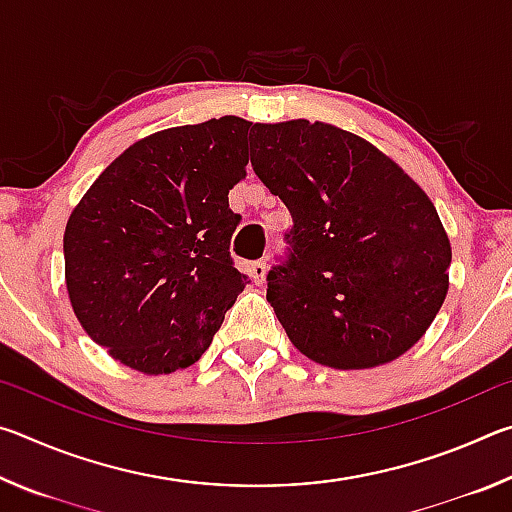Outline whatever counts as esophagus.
<instances>
[{"mask_svg":"<svg viewBox=\"0 0 512 512\" xmlns=\"http://www.w3.org/2000/svg\"><path fill=\"white\" fill-rule=\"evenodd\" d=\"M250 275H253L255 284H262L266 277V262H253L250 264Z\"/></svg>","mask_w":512,"mask_h":512,"instance_id":"1","label":"esophagus"}]
</instances>
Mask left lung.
I'll list each match as a JSON object with an SVG mask.
<instances>
[{"mask_svg": "<svg viewBox=\"0 0 512 512\" xmlns=\"http://www.w3.org/2000/svg\"><path fill=\"white\" fill-rule=\"evenodd\" d=\"M250 162L293 216L266 300L289 341L339 370L422 339L449 289L452 246L422 187L377 146L325 121L255 124Z\"/></svg>", "mask_w": 512, "mask_h": 512, "instance_id": "1", "label": "left lung"}]
</instances>
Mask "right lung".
<instances>
[{
  "mask_svg": "<svg viewBox=\"0 0 512 512\" xmlns=\"http://www.w3.org/2000/svg\"><path fill=\"white\" fill-rule=\"evenodd\" d=\"M253 121L158 131L112 160L69 214L65 284L79 323L144 375L192 366L246 287L232 266Z\"/></svg>",
  "mask_w": 512,
  "mask_h": 512,
  "instance_id": "obj_1",
  "label": "right lung"
}]
</instances>
